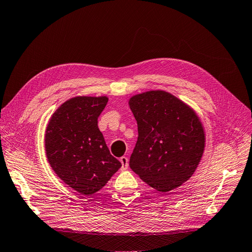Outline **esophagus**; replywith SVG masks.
Segmentation results:
<instances>
[{"label":"esophagus","mask_w":252,"mask_h":252,"mask_svg":"<svg viewBox=\"0 0 252 252\" xmlns=\"http://www.w3.org/2000/svg\"><path fill=\"white\" fill-rule=\"evenodd\" d=\"M120 162L122 163V170H126L127 168H128V166H129V164H128V158L127 157H121L120 158Z\"/></svg>","instance_id":"obj_1"}]
</instances>
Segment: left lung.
Wrapping results in <instances>:
<instances>
[{
    "mask_svg": "<svg viewBox=\"0 0 252 252\" xmlns=\"http://www.w3.org/2000/svg\"><path fill=\"white\" fill-rule=\"evenodd\" d=\"M138 137L129 166L145 183L169 191L193 175L205 134L194 111L165 91H149L129 101Z\"/></svg>",
    "mask_w": 252,
    "mask_h": 252,
    "instance_id": "8db88e82",
    "label": "left lung"
}]
</instances>
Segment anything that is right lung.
I'll use <instances>...</instances> for the list:
<instances>
[{
	"instance_id": "add662e5",
	"label": "right lung",
	"mask_w": 252,
	"mask_h": 252,
	"mask_svg": "<svg viewBox=\"0 0 252 252\" xmlns=\"http://www.w3.org/2000/svg\"><path fill=\"white\" fill-rule=\"evenodd\" d=\"M106 103L105 96L71 98L58 107L46 129L45 149L52 169L86 196L103 188L122 166L97 126Z\"/></svg>"
}]
</instances>
